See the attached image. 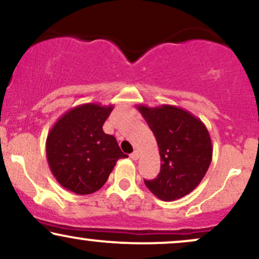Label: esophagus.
<instances>
[{"mask_svg":"<svg viewBox=\"0 0 259 259\" xmlns=\"http://www.w3.org/2000/svg\"><path fill=\"white\" fill-rule=\"evenodd\" d=\"M130 158H132L133 160H138L140 158V152L138 150H135L134 152L130 154Z\"/></svg>","mask_w":259,"mask_h":259,"instance_id":"34e87169","label":"esophagus"}]
</instances>
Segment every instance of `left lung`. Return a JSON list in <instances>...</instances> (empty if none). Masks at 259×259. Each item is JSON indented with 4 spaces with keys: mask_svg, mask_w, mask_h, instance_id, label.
<instances>
[{
    "mask_svg": "<svg viewBox=\"0 0 259 259\" xmlns=\"http://www.w3.org/2000/svg\"><path fill=\"white\" fill-rule=\"evenodd\" d=\"M158 145L160 171L145 180L154 196L174 201L194 191L212 162V141L206 125L177 106H138Z\"/></svg>",
    "mask_w": 259,
    "mask_h": 259,
    "instance_id": "obj_1",
    "label": "left lung"
}]
</instances>
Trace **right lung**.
Segmentation results:
<instances>
[{
	"instance_id": "add662e5",
	"label": "right lung",
	"mask_w": 259,
	"mask_h": 259,
	"mask_svg": "<svg viewBox=\"0 0 259 259\" xmlns=\"http://www.w3.org/2000/svg\"><path fill=\"white\" fill-rule=\"evenodd\" d=\"M113 105L85 103L65 112L46 139V156L53 177L76 195H90L105 185L118 159L126 158L103 123Z\"/></svg>"
}]
</instances>
